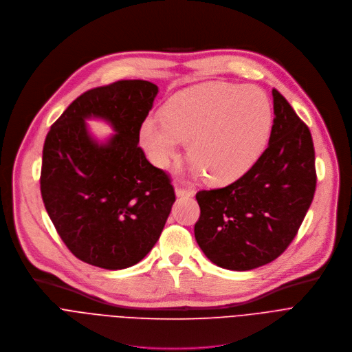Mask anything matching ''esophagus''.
<instances>
[{
    "label": "esophagus",
    "instance_id": "1",
    "mask_svg": "<svg viewBox=\"0 0 352 352\" xmlns=\"http://www.w3.org/2000/svg\"><path fill=\"white\" fill-rule=\"evenodd\" d=\"M195 191L191 190V188H182V187H176V195L177 197H186V198H190V197H194Z\"/></svg>",
    "mask_w": 352,
    "mask_h": 352
}]
</instances>
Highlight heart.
I'll return each mask as SVG.
<instances>
[{
  "mask_svg": "<svg viewBox=\"0 0 352 352\" xmlns=\"http://www.w3.org/2000/svg\"><path fill=\"white\" fill-rule=\"evenodd\" d=\"M272 129L266 94L254 86L206 85L173 96L162 116H148L140 140L154 165L166 168L187 143L194 175L226 184L262 155Z\"/></svg>",
  "mask_w": 352,
  "mask_h": 352,
  "instance_id": "b5f03b06",
  "label": "heart"
}]
</instances>
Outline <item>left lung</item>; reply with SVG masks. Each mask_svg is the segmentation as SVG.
I'll use <instances>...</instances> for the list:
<instances>
[{
  "label": "left lung",
  "mask_w": 352,
  "mask_h": 352,
  "mask_svg": "<svg viewBox=\"0 0 352 352\" xmlns=\"http://www.w3.org/2000/svg\"><path fill=\"white\" fill-rule=\"evenodd\" d=\"M269 146L234 183L201 190L195 240L215 265L251 270L274 261L294 240L316 188L308 126L276 89Z\"/></svg>",
  "instance_id": "left-lung-1"
}]
</instances>
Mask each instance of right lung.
Here are the masks:
<instances>
[{
	"label": "right lung",
	"instance_id": "obj_1",
	"mask_svg": "<svg viewBox=\"0 0 352 352\" xmlns=\"http://www.w3.org/2000/svg\"><path fill=\"white\" fill-rule=\"evenodd\" d=\"M158 87L119 80L78 97L51 126L40 190L59 237L76 258L108 270L142 261L158 241L176 199L169 176L138 147ZM107 120L117 133L104 145L84 120Z\"/></svg>",
	"mask_w": 352,
	"mask_h": 352
}]
</instances>
